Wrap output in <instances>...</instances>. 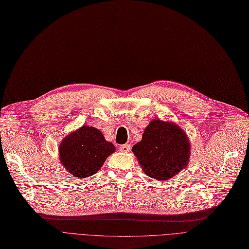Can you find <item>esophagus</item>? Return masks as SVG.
Listing matches in <instances>:
<instances>
[{
  "mask_svg": "<svg viewBox=\"0 0 249 249\" xmlns=\"http://www.w3.org/2000/svg\"><path fill=\"white\" fill-rule=\"evenodd\" d=\"M130 146L129 144H123V145H120V147H119V149H120V151H122V152H129L130 151Z\"/></svg>",
  "mask_w": 249,
  "mask_h": 249,
  "instance_id": "34e87169",
  "label": "esophagus"
}]
</instances>
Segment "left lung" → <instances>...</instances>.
I'll list each match as a JSON object with an SVG mask.
<instances>
[{
    "label": "left lung",
    "mask_w": 249,
    "mask_h": 249,
    "mask_svg": "<svg viewBox=\"0 0 249 249\" xmlns=\"http://www.w3.org/2000/svg\"><path fill=\"white\" fill-rule=\"evenodd\" d=\"M191 144L184 130L176 123L152 120L141 141L132 147L142 171L148 177L164 180L187 166Z\"/></svg>",
    "instance_id": "1"
}]
</instances>
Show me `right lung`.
Here are the masks:
<instances>
[{
  "label": "right lung",
  "instance_id": "1",
  "mask_svg": "<svg viewBox=\"0 0 249 249\" xmlns=\"http://www.w3.org/2000/svg\"><path fill=\"white\" fill-rule=\"evenodd\" d=\"M114 151L113 143L105 140L100 130L84 125L60 142L59 160L73 177L85 178L99 172Z\"/></svg>",
  "mask_w": 249,
  "mask_h": 249
}]
</instances>
